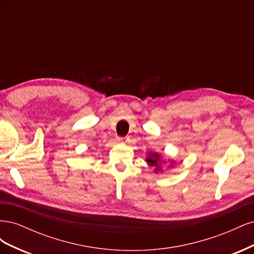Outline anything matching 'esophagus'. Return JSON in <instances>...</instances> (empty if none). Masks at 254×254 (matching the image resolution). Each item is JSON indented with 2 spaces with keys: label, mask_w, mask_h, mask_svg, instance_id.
Returning <instances> with one entry per match:
<instances>
[{
  "label": "esophagus",
  "mask_w": 254,
  "mask_h": 254,
  "mask_svg": "<svg viewBox=\"0 0 254 254\" xmlns=\"http://www.w3.org/2000/svg\"><path fill=\"white\" fill-rule=\"evenodd\" d=\"M128 141H129V139L127 136L126 137H123V136L118 137V142H120V143H127Z\"/></svg>",
  "instance_id": "1"
}]
</instances>
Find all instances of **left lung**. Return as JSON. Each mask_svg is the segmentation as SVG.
Masks as SVG:
<instances>
[{
  "label": "left lung",
  "mask_w": 254,
  "mask_h": 254,
  "mask_svg": "<svg viewBox=\"0 0 254 254\" xmlns=\"http://www.w3.org/2000/svg\"><path fill=\"white\" fill-rule=\"evenodd\" d=\"M146 162H147L148 165L156 167L155 168V173L162 172V167H161V163H165V161L161 160V156L158 152H149L147 157H146ZM171 163L174 164V161H171Z\"/></svg>",
  "instance_id": "obj_1"
}]
</instances>
